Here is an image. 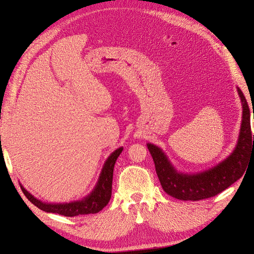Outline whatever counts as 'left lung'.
<instances>
[{
  "label": "left lung",
  "mask_w": 254,
  "mask_h": 254,
  "mask_svg": "<svg viewBox=\"0 0 254 254\" xmlns=\"http://www.w3.org/2000/svg\"><path fill=\"white\" fill-rule=\"evenodd\" d=\"M236 89L243 108L240 134L233 151L218 164L199 173H181L176 170L162 149L147 143L161 187L170 196L179 200H202L221 193L244 175L254 153V134L251 133L248 103L241 89Z\"/></svg>",
  "instance_id": "obj_1"
}]
</instances>
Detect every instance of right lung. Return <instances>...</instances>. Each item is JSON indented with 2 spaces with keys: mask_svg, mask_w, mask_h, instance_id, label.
I'll use <instances>...</instances> for the list:
<instances>
[{
  "mask_svg": "<svg viewBox=\"0 0 254 254\" xmlns=\"http://www.w3.org/2000/svg\"><path fill=\"white\" fill-rule=\"evenodd\" d=\"M122 151L123 147L115 149L108 157V159L106 160L94 189L92 190L89 195L83 197L81 200H76L65 203H48L34 197L20 184L21 189L23 190V193H24L25 196L28 198V200L32 201L35 205H37L39 209L45 212L56 213L67 217H73L77 216V215L84 214H95L99 211H102L110 200L112 191L113 168L115 161H117Z\"/></svg>",
  "mask_w": 254,
  "mask_h": 254,
  "instance_id": "add662e5",
  "label": "right lung"
}]
</instances>
